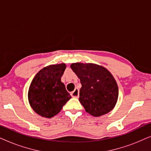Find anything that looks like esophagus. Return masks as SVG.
Returning <instances> with one entry per match:
<instances>
[{
	"mask_svg": "<svg viewBox=\"0 0 151 151\" xmlns=\"http://www.w3.org/2000/svg\"><path fill=\"white\" fill-rule=\"evenodd\" d=\"M71 96L73 98H78V97H79V90H78V88H76L73 91H72L71 93Z\"/></svg>",
	"mask_w": 151,
	"mask_h": 151,
	"instance_id": "1",
	"label": "esophagus"
}]
</instances>
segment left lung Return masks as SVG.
I'll return each mask as SVG.
<instances>
[{
  "instance_id": "obj_1",
  "label": "left lung",
  "mask_w": 151,
  "mask_h": 151,
  "mask_svg": "<svg viewBox=\"0 0 151 151\" xmlns=\"http://www.w3.org/2000/svg\"><path fill=\"white\" fill-rule=\"evenodd\" d=\"M71 68L80 80L79 101L86 112L99 117L113 110L118 98V86L112 74L92 63H73Z\"/></svg>"
}]
</instances>
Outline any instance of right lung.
Listing matches in <instances>:
<instances>
[{
  "instance_id": "1",
  "label": "right lung",
  "mask_w": 151,
  "mask_h": 151,
  "mask_svg": "<svg viewBox=\"0 0 151 151\" xmlns=\"http://www.w3.org/2000/svg\"><path fill=\"white\" fill-rule=\"evenodd\" d=\"M64 63L43 68L35 76L28 91L30 106L40 116L51 118L62 110L71 96L61 82Z\"/></svg>"
}]
</instances>
